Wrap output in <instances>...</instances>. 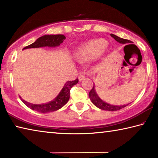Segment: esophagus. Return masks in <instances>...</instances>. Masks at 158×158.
I'll list each match as a JSON object with an SVG mask.
<instances>
[{
    "mask_svg": "<svg viewBox=\"0 0 158 158\" xmlns=\"http://www.w3.org/2000/svg\"><path fill=\"white\" fill-rule=\"evenodd\" d=\"M79 81H81L82 80H84V78H85V75L84 74H80V75L79 76Z\"/></svg>",
    "mask_w": 158,
    "mask_h": 158,
    "instance_id": "esophagus-1",
    "label": "esophagus"
}]
</instances>
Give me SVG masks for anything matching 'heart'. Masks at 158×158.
Listing matches in <instances>:
<instances>
[{"mask_svg": "<svg viewBox=\"0 0 158 158\" xmlns=\"http://www.w3.org/2000/svg\"><path fill=\"white\" fill-rule=\"evenodd\" d=\"M107 41L102 38L92 40L85 42L76 51L77 60L79 62H84L99 56L107 46Z\"/></svg>", "mask_w": 158, "mask_h": 158, "instance_id": "b5f03b06", "label": "heart"}]
</instances>
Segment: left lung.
<instances>
[{"instance_id": "obj_1", "label": "left lung", "mask_w": 158, "mask_h": 158, "mask_svg": "<svg viewBox=\"0 0 158 158\" xmlns=\"http://www.w3.org/2000/svg\"><path fill=\"white\" fill-rule=\"evenodd\" d=\"M111 36L112 37H114L115 40L117 41L118 42H119V43H121V44H127V43H132V42H131L130 40H125L123 38H121V37L116 36V35L111 34ZM126 46H125V47ZM125 47H124V49H125ZM89 96L90 100H91L93 105L97 106L98 108L102 109V110L111 111H118V110H120V109L125 107V106L128 105H121V106L112 105H110V104H108V103L105 102H104L102 100H101L100 97L98 95L97 93H96L95 89V85H93L92 89L90 90V91L89 92Z\"/></svg>"}]
</instances>
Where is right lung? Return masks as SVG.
<instances>
[{"instance_id":"1","label":"right lung","mask_w":158,"mask_h":158,"mask_svg":"<svg viewBox=\"0 0 158 158\" xmlns=\"http://www.w3.org/2000/svg\"><path fill=\"white\" fill-rule=\"evenodd\" d=\"M64 40H65V36L63 35H45L39 37L33 44L24 47L23 49L43 47H58L61 43H63ZM78 79L74 80V81H67L63 87L62 90H60L59 94L56 96V98L48 103L35 105V104L28 102L23 100L21 97L20 98L21 101L28 107L31 108L33 110H35L37 111L41 112V113H48V112L57 111L59 109L62 108L68 102L69 99V90L73 85L78 83Z\"/></svg>"}]
</instances>
